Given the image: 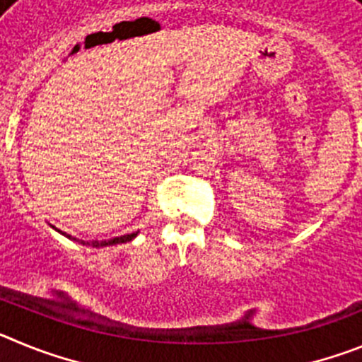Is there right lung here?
<instances>
[{
    "label": "right lung",
    "instance_id": "obj_1",
    "mask_svg": "<svg viewBox=\"0 0 362 362\" xmlns=\"http://www.w3.org/2000/svg\"><path fill=\"white\" fill-rule=\"evenodd\" d=\"M62 233H63V235H66V238H69V239H74V241H79V239L72 238V235H69V233H65V232H62ZM136 235H137V232H134V233H127V235H121V238L108 239V241H94V243H92V246H110V245H119V243L132 241V239L136 238ZM81 245H90V243H83V241H81Z\"/></svg>",
    "mask_w": 362,
    "mask_h": 362
}]
</instances>
